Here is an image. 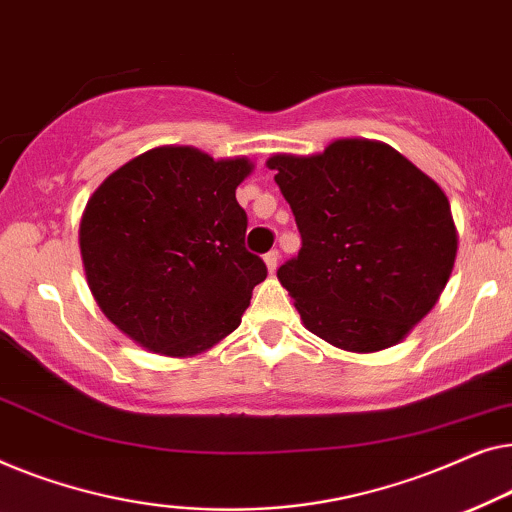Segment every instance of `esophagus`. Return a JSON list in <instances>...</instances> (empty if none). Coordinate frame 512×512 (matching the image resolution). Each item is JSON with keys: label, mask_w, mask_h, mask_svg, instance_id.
I'll list each match as a JSON object with an SVG mask.
<instances>
[{"label": "esophagus", "mask_w": 512, "mask_h": 512, "mask_svg": "<svg viewBox=\"0 0 512 512\" xmlns=\"http://www.w3.org/2000/svg\"><path fill=\"white\" fill-rule=\"evenodd\" d=\"M264 262H266V269H269V273L276 271L278 269V262H280L278 250H269V253L264 255Z\"/></svg>", "instance_id": "34e87169"}]
</instances>
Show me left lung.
<instances>
[{
	"label": "left lung",
	"mask_w": 512,
	"mask_h": 512,
	"mask_svg": "<svg viewBox=\"0 0 512 512\" xmlns=\"http://www.w3.org/2000/svg\"><path fill=\"white\" fill-rule=\"evenodd\" d=\"M301 250L278 269L304 327L336 348L399 343L441 297L457 257L445 192L392 146L338 139L318 155H273Z\"/></svg>",
	"instance_id": "1"
}]
</instances>
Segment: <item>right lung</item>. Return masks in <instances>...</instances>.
<instances>
[{
    "instance_id": "1",
    "label": "right lung",
    "mask_w": 512,
    "mask_h": 512,
    "mask_svg": "<svg viewBox=\"0 0 512 512\" xmlns=\"http://www.w3.org/2000/svg\"><path fill=\"white\" fill-rule=\"evenodd\" d=\"M255 164L192 146L143 153L85 206L81 257L90 292L122 334L167 357L199 355L241 325L266 266L246 250L236 187Z\"/></svg>"
}]
</instances>
